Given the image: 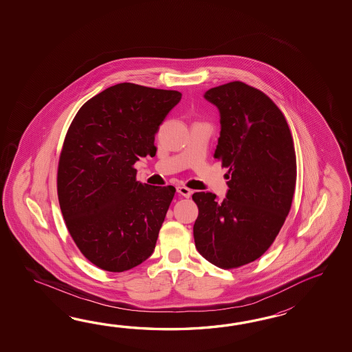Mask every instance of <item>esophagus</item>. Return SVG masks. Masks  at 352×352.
I'll list each match as a JSON object with an SVG mask.
<instances>
[{"instance_id":"1","label":"esophagus","mask_w":352,"mask_h":352,"mask_svg":"<svg viewBox=\"0 0 352 352\" xmlns=\"http://www.w3.org/2000/svg\"><path fill=\"white\" fill-rule=\"evenodd\" d=\"M177 192H179L181 196H184V197H190L191 194H192V191L186 186H179L177 187Z\"/></svg>"}]
</instances>
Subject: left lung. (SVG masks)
Returning <instances> with one entry per match:
<instances>
[{
    "instance_id": "left-lung-1",
    "label": "left lung",
    "mask_w": 352,
    "mask_h": 352,
    "mask_svg": "<svg viewBox=\"0 0 352 352\" xmlns=\"http://www.w3.org/2000/svg\"><path fill=\"white\" fill-rule=\"evenodd\" d=\"M220 111L214 157L229 168L223 202L195 192L194 239L199 253L223 270L254 262L273 244L292 206L297 162L285 114L262 90L243 82L211 88Z\"/></svg>"
}]
</instances>
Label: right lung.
Wrapping results in <instances>:
<instances>
[{
	"label": "right lung",
	"mask_w": 352,
	"mask_h": 352,
	"mask_svg": "<svg viewBox=\"0 0 352 352\" xmlns=\"http://www.w3.org/2000/svg\"><path fill=\"white\" fill-rule=\"evenodd\" d=\"M181 97L120 82L85 102L67 129L60 209L76 247L100 270H132L153 253L176 188L137 181L135 164L156 155L155 135Z\"/></svg>",
	"instance_id": "right-lung-1"
}]
</instances>
